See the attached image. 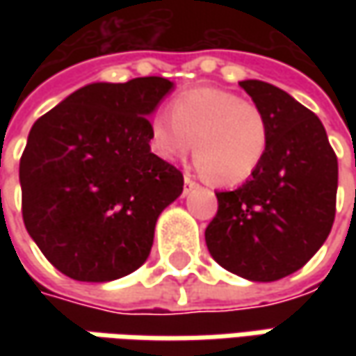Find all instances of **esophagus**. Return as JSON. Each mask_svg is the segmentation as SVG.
Instances as JSON below:
<instances>
[{
	"mask_svg": "<svg viewBox=\"0 0 356 356\" xmlns=\"http://www.w3.org/2000/svg\"><path fill=\"white\" fill-rule=\"evenodd\" d=\"M196 182H194V178L190 176V174H184V194H188L192 188H196Z\"/></svg>",
	"mask_w": 356,
	"mask_h": 356,
	"instance_id": "obj_1",
	"label": "esophagus"
}]
</instances>
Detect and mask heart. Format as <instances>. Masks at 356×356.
Segmentation results:
<instances>
[{
	"label": "heart",
	"instance_id": "obj_1",
	"mask_svg": "<svg viewBox=\"0 0 356 356\" xmlns=\"http://www.w3.org/2000/svg\"><path fill=\"white\" fill-rule=\"evenodd\" d=\"M152 148L166 162L184 158L194 146L196 166L213 184L236 186L261 166L271 138L269 118L259 104L222 89L180 92L170 115L150 124Z\"/></svg>",
	"mask_w": 356,
	"mask_h": 356
}]
</instances>
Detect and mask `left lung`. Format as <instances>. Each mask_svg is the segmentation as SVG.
<instances>
[{"label":"left lung","instance_id":"8db88e82","mask_svg":"<svg viewBox=\"0 0 356 356\" xmlns=\"http://www.w3.org/2000/svg\"><path fill=\"white\" fill-rule=\"evenodd\" d=\"M269 118L261 166L245 184L216 192L206 227L208 252L250 281H277L301 269L335 222L339 164L323 122L291 95L264 81H241Z\"/></svg>","mask_w":356,"mask_h":356}]
</instances>
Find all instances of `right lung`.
<instances>
[{
	"mask_svg": "<svg viewBox=\"0 0 356 356\" xmlns=\"http://www.w3.org/2000/svg\"><path fill=\"white\" fill-rule=\"evenodd\" d=\"M164 76L92 83L37 118L21 154V212L53 266L76 281L124 277L150 255L184 176L150 152Z\"/></svg>",
	"mask_w": 356,
	"mask_h": 356,
	"instance_id": "1",
	"label": "right lung"
}]
</instances>
